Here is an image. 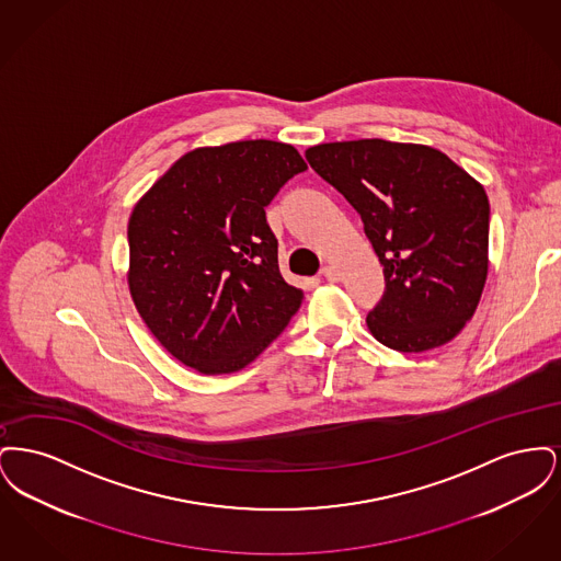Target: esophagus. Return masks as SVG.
Wrapping results in <instances>:
<instances>
[{"label":"esophagus","instance_id":"esophagus-1","mask_svg":"<svg viewBox=\"0 0 561 561\" xmlns=\"http://www.w3.org/2000/svg\"><path fill=\"white\" fill-rule=\"evenodd\" d=\"M321 275H323L325 279H330V282H339V271L334 267H330V265H325V267L321 268Z\"/></svg>","mask_w":561,"mask_h":561}]
</instances>
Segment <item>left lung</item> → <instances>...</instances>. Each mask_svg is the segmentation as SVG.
I'll return each instance as SVG.
<instances>
[{"instance_id": "left-lung-1", "label": "left lung", "mask_w": 561, "mask_h": 561, "mask_svg": "<svg viewBox=\"0 0 561 561\" xmlns=\"http://www.w3.org/2000/svg\"><path fill=\"white\" fill-rule=\"evenodd\" d=\"M311 168L364 220L387 290L366 323L401 353L442 347L473 318L488 277L485 188L435 147L359 138L309 147Z\"/></svg>"}]
</instances>
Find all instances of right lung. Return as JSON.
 Segmentation results:
<instances>
[{
	"label": "right lung",
	"instance_id": "1",
	"mask_svg": "<svg viewBox=\"0 0 561 561\" xmlns=\"http://www.w3.org/2000/svg\"><path fill=\"white\" fill-rule=\"evenodd\" d=\"M302 170L300 153L277 140L197 147L134 204V307L195 373H240L298 311L305 294L279 273L265 206Z\"/></svg>",
	"mask_w": 561,
	"mask_h": 561
}]
</instances>
